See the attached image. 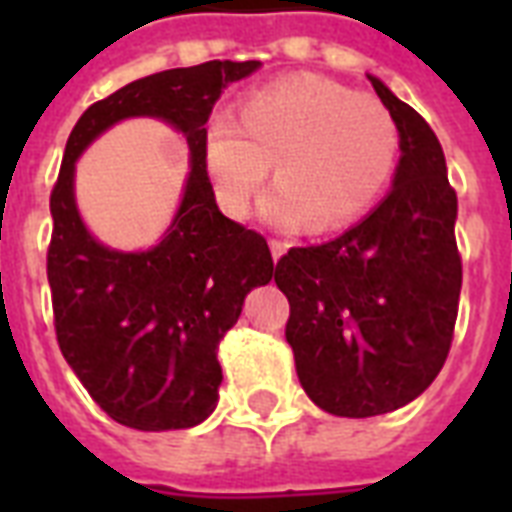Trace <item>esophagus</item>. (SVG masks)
<instances>
[{"mask_svg":"<svg viewBox=\"0 0 512 512\" xmlns=\"http://www.w3.org/2000/svg\"><path fill=\"white\" fill-rule=\"evenodd\" d=\"M287 241H281V239H271V255H273V260H279L281 255H284V252H287Z\"/></svg>","mask_w":512,"mask_h":512,"instance_id":"esophagus-1","label":"esophagus"}]
</instances>
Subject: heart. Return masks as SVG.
Here are the masks:
<instances>
[{
  "label": "heart",
  "instance_id": "b5f03b06",
  "mask_svg": "<svg viewBox=\"0 0 512 512\" xmlns=\"http://www.w3.org/2000/svg\"><path fill=\"white\" fill-rule=\"evenodd\" d=\"M401 135L388 106L324 76H289L252 92L239 119L217 111L204 164L217 204L247 212L273 162L276 185L260 201L271 225L335 231L374 207L396 172Z\"/></svg>",
  "mask_w": 512,
  "mask_h": 512
}]
</instances>
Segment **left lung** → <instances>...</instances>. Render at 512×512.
I'll list each match as a JSON object with an SVG mask.
<instances>
[{"instance_id": "left-lung-1", "label": "left lung", "mask_w": 512, "mask_h": 512, "mask_svg": "<svg viewBox=\"0 0 512 512\" xmlns=\"http://www.w3.org/2000/svg\"><path fill=\"white\" fill-rule=\"evenodd\" d=\"M401 135L393 188L358 225L276 263L300 385L337 417H374L420 396L452 348L462 260L457 193L436 132L377 76Z\"/></svg>"}]
</instances>
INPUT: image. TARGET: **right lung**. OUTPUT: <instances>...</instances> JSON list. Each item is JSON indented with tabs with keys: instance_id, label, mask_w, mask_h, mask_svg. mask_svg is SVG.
Listing matches in <instances>:
<instances>
[{
	"instance_id": "add662e5",
	"label": "right lung",
	"mask_w": 512,
	"mask_h": 512,
	"mask_svg": "<svg viewBox=\"0 0 512 512\" xmlns=\"http://www.w3.org/2000/svg\"><path fill=\"white\" fill-rule=\"evenodd\" d=\"M257 68L260 60H209L151 74L92 103L68 135L50 196L55 335L92 401L127 428H193L215 412L223 382L217 345L239 321L244 297L273 279L271 249L217 209L204 164L212 106ZM132 115H154L183 131L192 164L171 228L146 253L100 245L73 196L83 148Z\"/></svg>"
}]
</instances>
